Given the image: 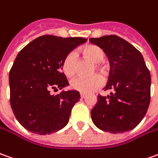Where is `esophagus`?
Masks as SVG:
<instances>
[{
  "instance_id": "34e87169",
  "label": "esophagus",
  "mask_w": 158,
  "mask_h": 158,
  "mask_svg": "<svg viewBox=\"0 0 158 158\" xmlns=\"http://www.w3.org/2000/svg\"><path fill=\"white\" fill-rule=\"evenodd\" d=\"M80 96H81V98L83 99V98H85V97H86V94H82V93H81V94H80Z\"/></svg>"
}]
</instances>
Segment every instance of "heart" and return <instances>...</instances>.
I'll list each match as a JSON object with an SVG mask.
<instances>
[{"label": "heart", "instance_id": "1", "mask_svg": "<svg viewBox=\"0 0 158 158\" xmlns=\"http://www.w3.org/2000/svg\"><path fill=\"white\" fill-rule=\"evenodd\" d=\"M81 52L85 58L96 63V67L97 69H101L99 62H102L105 56L104 52L101 48L96 45H87L81 48ZM76 54L74 52H69V54H67L62 62V69L68 77H73L76 74ZM102 84L103 79L98 74H95L88 77H76L70 81V87L73 89L85 94L95 91Z\"/></svg>", "mask_w": 158, "mask_h": 158}]
</instances>
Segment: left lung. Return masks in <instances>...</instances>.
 <instances>
[{
    "mask_svg": "<svg viewBox=\"0 0 158 158\" xmlns=\"http://www.w3.org/2000/svg\"><path fill=\"white\" fill-rule=\"evenodd\" d=\"M100 47L110 64L104 90L110 96H97L91 110L94 124L110 133H123L139 124L151 102V73L140 52L121 37L110 35L90 38Z\"/></svg>",
    "mask_w": 158,
    "mask_h": 158,
    "instance_id": "obj_1",
    "label": "left lung"
}]
</instances>
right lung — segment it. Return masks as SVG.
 <instances>
[{
	"label": "right lung",
	"instance_id": "1",
	"mask_svg": "<svg viewBox=\"0 0 158 158\" xmlns=\"http://www.w3.org/2000/svg\"><path fill=\"white\" fill-rule=\"evenodd\" d=\"M86 41L81 37L42 35L18 53L9 72L10 105L26 130L47 135L67 125L80 94L62 90L51 95L50 90L69 86L62 62L67 54Z\"/></svg>",
	"mask_w": 158,
	"mask_h": 158
}]
</instances>
